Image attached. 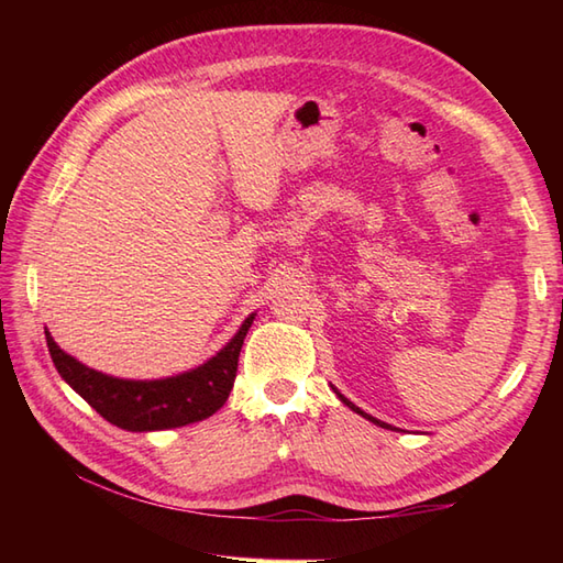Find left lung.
<instances>
[{"instance_id":"left-lung-1","label":"left lung","mask_w":563,"mask_h":563,"mask_svg":"<svg viewBox=\"0 0 563 563\" xmlns=\"http://www.w3.org/2000/svg\"><path fill=\"white\" fill-rule=\"evenodd\" d=\"M336 394H339V391H336ZM339 399H341V401H343L345 406H351V409H353L355 413H361V416H365V418H367V421H373V423H377V426H385V423H382V421H377V418H373V416H367L365 411H361V409H357V406H355L353 401H349V399H345V397H343V394H339Z\"/></svg>"}]
</instances>
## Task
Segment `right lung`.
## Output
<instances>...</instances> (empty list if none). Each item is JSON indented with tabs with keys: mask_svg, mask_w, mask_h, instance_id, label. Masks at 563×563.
<instances>
[{
	"mask_svg": "<svg viewBox=\"0 0 563 563\" xmlns=\"http://www.w3.org/2000/svg\"><path fill=\"white\" fill-rule=\"evenodd\" d=\"M251 321H254V314L206 365L184 375L152 382L118 379L97 373V369L81 365L65 351H59V345L47 331L45 339L57 373L91 409H97V413L118 428L145 433V430H166L196 423L222 409V404L234 387L239 351H242Z\"/></svg>",
	"mask_w": 563,
	"mask_h": 563,
	"instance_id": "right-lung-1",
	"label": "right lung"
}]
</instances>
